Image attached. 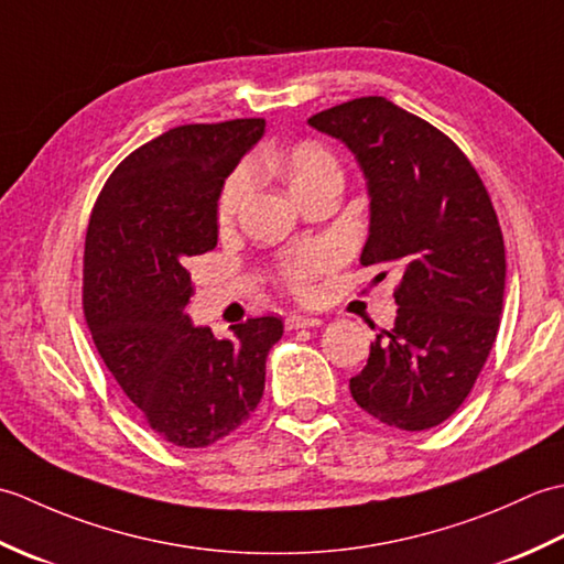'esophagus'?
Segmentation results:
<instances>
[{
    "label": "esophagus",
    "instance_id": "esophagus-1",
    "mask_svg": "<svg viewBox=\"0 0 564 564\" xmlns=\"http://www.w3.org/2000/svg\"><path fill=\"white\" fill-rule=\"evenodd\" d=\"M319 317H305V315H291L285 317V329H305V327H319Z\"/></svg>",
    "mask_w": 564,
    "mask_h": 564
}]
</instances>
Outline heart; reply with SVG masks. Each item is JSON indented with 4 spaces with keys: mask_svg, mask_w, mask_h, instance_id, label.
Here are the masks:
<instances>
[{
    "mask_svg": "<svg viewBox=\"0 0 564 564\" xmlns=\"http://www.w3.org/2000/svg\"><path fill=\"white\" fill-rule=\"evenodd\" d=\"M279 162L285 176H289L295 196H301L313 186L327 182V178H341L339 160L334 158L332 150L319 145L315 140L293 142L289 150L281 152ZM251 186H254V176H251L249 166H237V170L225 178L218 196V206H215V215H218L220 225L235 220V215L249 196ZM334 261H337V251L325 242L297 247L293 254L283 261L281 281L285 283V289H291L293 293H307L317 275L332 269Z\"/></svg>",
    "mask_w": 564,
    "mask_h": 564,
    "instance_id": "b5f03b06",
    "label": "heart"
}]
</instances>
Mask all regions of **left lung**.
I'll list each match as a JSON object with an SVG mask.
<instances>
[{
  "label": "left lung",
  "mask_w": 564,
  "mask_h": 564,
  "mask_svg": "<svg viewBox=\"0 0 564 564\" xmlns=\"http://www.w3.org/2000/svg\"><path fill=\"white\" fill-rule=\"evenodd\" d=\"M307 123L349 148L368 182L364 267H398V317L349 380L370 416L404 431L458 410L497 339L505 237L470 160L438 128L382 97L319 111ZM388 271L378 273L386 279Z\"/></svg>",
  "instance_id": "8db88e82"
}]
</instances>
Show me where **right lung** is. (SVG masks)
I'll list each match as a JSON object with an SVG mask.
<instances>
[{"label": "right lung", "mask_w": 564, "mask_h": 564, "mask_svg": "<svg viewBox=\"0 0 564 564\" xmlns=\"http://www.w3.org/2000/svg\"><path fill=\"white\" fill-rule=\"evenodd\" d=\"M263 118L166 130L116 166L84 239L82 303L97 351L148 426L172 446L206 448L257 410L273 315L230 339L191 325L188 261L218 245L220 188L263 135Z\"/></svg>", "instance_id": "add662e5"}]
</instances>
